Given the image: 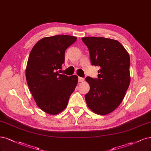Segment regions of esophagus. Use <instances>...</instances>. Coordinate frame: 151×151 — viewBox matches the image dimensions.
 <instances>
[{"mask_svg": "<svg viewBox=\"0 0 151 151\" xmlns=\"http://www.w3.org/2000/svg\"><path fill=\"white\" fill-rule=\"evenodd\" d=\"M78 79H79V82H82V81H84V78L79 77V78H78Z\"/></svg>", "mask_w": 151, "mask_h": 151, "instance_id": "obj_1", "label": "esophagus"}]
</instances>
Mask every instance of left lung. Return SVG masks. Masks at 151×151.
<instances>
[{
	"label": "left lung",
	"mask_w": 151,
	"mask_h": 151,
	"mask_svg": "<svg viewBox=\"0 0 151 151\" xmlns=\"http://www.w3.org/2000/svg\"><path fill=\"white\" fill-rule=\"evenodd\" d=\"M92 65L100 67L97 78H86L90 90L85 96L87 106L100 115L111 113L120 105L130 84V57L117 40L104 37H82Z\"/></svg>",
	"instance_id": "left-lung-1"
}]
</instances>
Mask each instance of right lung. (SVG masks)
Wrapping results in <instances>:
<instances>
[{"label": "right lung", "instance_id": "right-lung-1", "mask_svg": "<svg viewBox=\"0 0 151 151\" xmlns=\"http://www.w3.org/2000/svg\"><path fill=\"white\" fill-rule=\"evenodd\" d=\"M76 39L67 35L44 37L35 44L29 57L25 70L28 87L37 106L52 115L64 110L77 84V76L60 74L65 51Z\"/></svg>", "mask_w": 151, "mask_h": 151}]
</instances>
